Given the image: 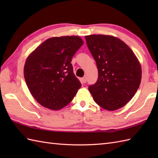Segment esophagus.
Wrapping results in <instances>:
<instances>
[{
	"label": "esophagus",
	"mask_w": 158,
	"mask_h": 158,
	"mask_svg": "<svg viewBox=\"0 0 158 158\" xmlns=\"http://www.w3.org/2000/svg\"><path fill=\"white\" fill-rule=\"evenodd\" d=\"M81 81L83 82V83H86V77H83V78L81 79Z\"/></svg>",
	"instance_id": "34e87169"
}]
</instances>
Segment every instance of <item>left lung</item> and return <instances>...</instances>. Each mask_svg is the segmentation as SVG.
<instances>
[{"instance_id":"1","label":"left lung","mask_w":158,"mask_h":158,"mask_svg":"<svg viewBox=\"0 0 158 158\" xmlns=\"http://www.w3.org/2000/svg\"><path fill=\"white\" fill-rule=\"evenodd\" d=\"M85 38L98 71V80L89 86V91L102 108H122L139 88L142 70L138 58L125 43L115 36L92 35Z\"/></svg>"}]
</instances>
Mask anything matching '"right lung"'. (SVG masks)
Segmentation results:
<instances>
[{
  "mask_svg": "<svg viewBox=\"0 0 158 158\" xmlns=\"http://www.w3.org/2000/svg\"><path fill=\"white\" fill-rule=\"evenodd\" d=\"M77 36L47 39L26 60L23 75L32 96L51 110L68 105L81 87L73 73L72 58L81 45Z\"/></svg>",
  "mask_w": 158,
  "mask_h": 158,
  "instance_id": "obj_1",
  "label": "right lung"
}]
</instances>
